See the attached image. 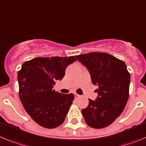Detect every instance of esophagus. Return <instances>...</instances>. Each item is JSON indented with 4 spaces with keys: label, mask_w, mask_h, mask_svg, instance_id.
Segmentation results:
<instances>
[{
    "label": "esophagus",
    "mask_w": 146,
    "mask_h": 146,
    "mask_svg": "<svg viewBox=\"0 0 146 146\" xmlns=\"http://www.w3.org/2000/svg\"><path fill=\"white\" fill-rule=\"evenodd\" d=\"M74 95H75V98H79V97H80L79 94H76H76H74Z\"/></svg>",
    "instance_id": "1"
}]
</instances>
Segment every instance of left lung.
Returning <instances> with one entry per match:
<instances>
[{"label": "left lung", "instance_id": "left-lung-1", "mask_svg": "<svg viewBox=\"0 0 146 146\" xmlns=\"http://www.w3.org/2000/svg\"><path fill=\"white\" fill-rule=\"evenodd\" d=\"M90 73L92 82L97 85L98 97L89 99L82 109L87 125L101 129L111 124L124 111L129 98L130 73L124 61L105 52H91L76 56Z\"/></svg>", "mask_w": 146, "mask_h": 146}]
</instances>
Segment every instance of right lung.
Returning <instances> with one entry per match:
<instances>
[{
    "instance_id": "right-lung-1",
    "label": "right lung",
    "mask_w": 146,
    "mask_h": 146,
    "mask_svg": "<svg viewBox=\"0 0 146 146\" xmlns=\"http://www.w3.org/2000/svg\"><path fill=\"white\" fill-rule=\"evenodd\" d=\"M76 60L70 57H36L22 64L18 71L19 95L26 112L38 124L53 129L64 122L74 94H64L53 89L62 80L65 69Z\"/></svg>"
}]
</instances>
